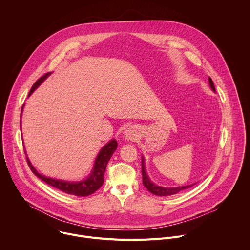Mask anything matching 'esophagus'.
<instances>
[{"label": "esophagus", "mask_w": 250, "mask_h": 250, "mask_svg": "<svg viewBox=\"0 0 250 250\" xmlns=\"http://www.w3.org/2000/svg\"><path fill=\"white\" fill-rule=\"evenodd\" d=\"M137 133H138V131H137V128L135 126H129L128 128L125 129L124 134H125V139L134 140L137 137Z\"/></svg>", "instance_id": "esophagus-1"}]
</instances>
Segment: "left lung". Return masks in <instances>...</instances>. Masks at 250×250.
<instances>
[{
    "instance_id": "obj_1",
    "label": "left lung",
    "mask_w": 250,
    "mask_h": 250,
    "mask_svg": "<svg viewBox=\"0 0 250 250\" xmlns=\"http://www.w3.org/2000/svg\"><path fill=\"white\" fill-rule=\"evenodd\" d=\"M208 83H209V87L210 89L216 92V89H215V85H213V82L212 80L208 77ZM141 172H142V183H144L145 187L153 195H156V196H160V197H163V196H171V195H175L177 193H179L185 189H188L190 187H192L193 185H195L196 183L194 184H191V185H186V186H179V187H161V186H158L156 184H154L150 179L149 177L146 173V164H145V158L144 156H141Z\"/></svg>"
}]
</instances>
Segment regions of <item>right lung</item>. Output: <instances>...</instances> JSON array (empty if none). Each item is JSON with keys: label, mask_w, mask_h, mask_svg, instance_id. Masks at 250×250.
Listing matches in <instances>:
<instances>
[{"label": "right lung", "mask_w": 250, "mask_h": 250, "mask_svg": "<svg viewBox=\"0 0 250 250\" xmlns=\"http://www.w3.org/2000/svg\"><path fill=\"white\" fill-rule=\"evenodd\" d=\"M49 75H51V73H47V74L43 75L33 84V86L31 87V89L29 91L28 97L42 84V82ZM23 106H24V104H22L21 114H22ZM20 125L21 127V122H20ZM117 147H118V142L116 139L110 140L108 144L104 146L96 157L91 174L86 178V179L81 180V181H64V180H60V179H55V178L46 177V176L39 173L37 171V169L32 166V164L30 163V161L27 157L26 152H25V155H26L27 164H28L29 168L31 169L32 173L35 176H38L40 179H42L43 182H45L49 186H52L66 194L74 195V196H78V197H86V196H89V195L95 193L103 185L104 174V171L106 168V164H108L109 160L111 159L113 153L116 151Z\"/></svg>", "instance_id": "1"}]
</instances>
